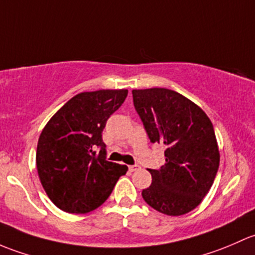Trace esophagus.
Here are the masks:
<instances>
[{"mask_svg": "<svg viewBox=\"0 0 255 255\" xmlns=\"http://www.w3.org/2000/svg\"><path fill=\"white\" fill-rule=\"evenodd\" d=\"M140 169V167L138 166H128V170H130V172H135V170H138Z\"/></svg>", "mask_w": 255, "mask_h": 255, "instance_id": "esophagus-1", "label": "esophagus"}]
</instances>
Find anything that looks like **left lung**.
Listing matches in <instances>:
<instances>
[{"label": "left lung", "mask_w": 255, "mask_h": 255, "mask_svg": "<svg viewBox=\"0 0 255 255\" xmlns=\"http://www.w3.org/2000/svg\"><path fill=\"white\" fill-rule=\"evenodd\" d=\"M132 98L151 142L166 146L164 166L148 169L152 183L142 190L143 200L168 216L188 214L209 193L219 169L211 120L172 89H132Z\"/></svg>", "instance_id": "8db88e82"}]
</instances>
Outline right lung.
Here are the masks:
<instances>
[{
    "label": "right lung",
    "instance_id": "right-lung-1",
    "mask_svg": "<svg viewBox=\"0 0 255 255\" xmlns=\"http://www.w3.org/2000/svg\"><path fill=\"white\" fill-rule=\"evenodd\" d=\"M128 89L82 92L49 120L39 136L36 169L49 199L69 214L99 207L128 167L106 159L102 132ZM100 148L98 152L96 149Z\"/></svg>",
    "mask_w": 255,
    "mask_h": 255
}]
</instances>
